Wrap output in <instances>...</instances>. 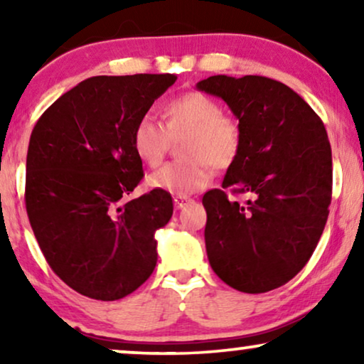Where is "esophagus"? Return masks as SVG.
Wrapping results in <instances>:
<instances>
[{
  "label": "esophagus",
  "instance_id": "obj_1",
  "mask_svg": "<svg viewBox=\"0 0 364 364\" xmlns=\"http://www.w3.org/2000/svg\"><path fill=\"white\" fill-rule=\"evenodd\" d=\"M192 198H187V197H176L173 198V205H176L177 210H181V208H183L187 205V203H191Z\"/></svg>",
  "mask_w": 364,
  "mask_h": 364
}]
</instances>
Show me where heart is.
I'll return each mask as SVG.
<instances>
[{
    "mask_svg": "<svg viewBox=\"0 0 364 364\" xmlns=\"http://www.w3.org/2000/svg\"><path fill=\"white\" fill-rule=\"evenodd\" d=\"M182 136L178 147L182 161L166 164L147 177V186L154 191L191 196L210 183L212 167L218 171L230 167L242 149L240 124L200 91L183 92L164 104V124L149 114L139 119L132 147L144 164L156 167L166 156L171 139Z\"/></svg>",
    "mask_w": 364,
    "mask_h": 364,
    "instance_id": "obj_1",
    "label": "heart"
}]
</instances>
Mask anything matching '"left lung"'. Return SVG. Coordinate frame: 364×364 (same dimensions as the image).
I'll list each match as a JSON object with an SVG mask.
<instances>
[{"label":"left lung","mask_w":364,"mask_h":364,"mask_svg":"<svg viewBox=\"0 0 364 364\" xmlns=\"http://www.w3.org/2000/svg\"><path fill=\"white\" fill-rule=\"evenodd\" d=\"M198 91L227 102L242 149L222 187L250 193L230 202L220 188L202 198L205 248L217 277L243 293L290 282L315 252L331 203V147L316 112L298 94L263 76H210Z\"/></svg>","instance_id":"1"}]
</instances>
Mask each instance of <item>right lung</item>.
Segmentation results:
<instances>
[{"label": "right lung", "instance_id": "obj_1", "mask_svg": "<svg viewBox=\"0 0 364 364\" xmlns=\"http://www.w3.org/2000/svg\"><path fill=\"white\" fill-rule=\"evenodd\" d=\"M173 74L94 76L38 119L26 157V212L53 272L73 290L114 301L137 290L157 263L156 230L171 193L127 200L144 177L132 147L139 119Z\"/></svg>", "mask_w": 364, "mask_h": 364}]
</instances>
